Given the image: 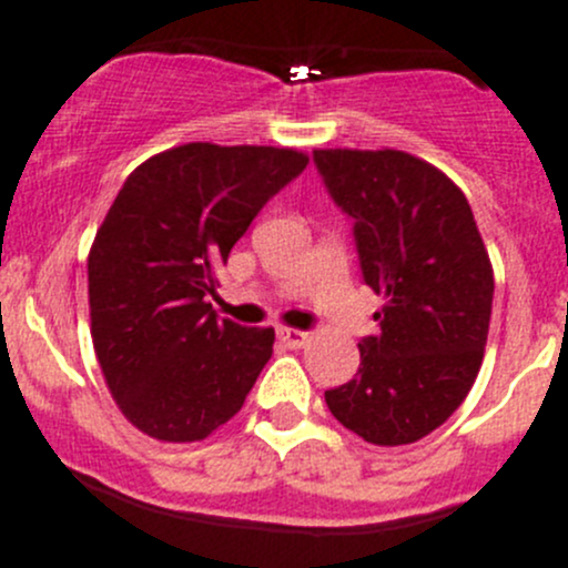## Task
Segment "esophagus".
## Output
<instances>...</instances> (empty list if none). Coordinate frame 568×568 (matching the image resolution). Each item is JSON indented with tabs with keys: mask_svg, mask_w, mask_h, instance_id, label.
I'll return each instance as SVG.
<instances>
[{
	"mask_svg": "<svg viewBox=\"0 0 568 568\" xmlns=\"http://www.w3.org/2000/svg\"><path fill=\"white\" fill-rule=\"evenodd\" d=\"M277 337H280V343L288 348H302L307 343V332L294 329V326H277Z\"/></svg>",
	"mask_w": 568,
	"mask_h": 568,
	"instance_id": "34e87169",
	"label": "esophagus"
}]
</instances>
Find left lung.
<instances>
[{
	"mask_svg": "<svg viewBox=\"0 0 568 568\" xmlns=\"http://www.w3.org/2000/svg\"><path fill=\"white\" fill-rule=\"evenodd\" d=\"M332 203L352 220L365 285L385 296L359 368L324 393L337 423L374 445L443 426L473 387L495 277L462 189L404 151H313Z\"/></svg>",
	"mask_w": 568,
	"mask_h": 568,
	"instance_id": "obj_1",
	"label": "left lung"
}]
</instances>
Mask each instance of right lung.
Here are the masks:
<instances>
[{
	"instance_id": "add662e5",
	"label": "right lung",
	"mask_w": 568,
	"mask_h": 568,
	"mask_svg": "<svg viewBox=\"0 0 568 568\" xmlns=\"http://www.w3.org/2000/svg\"><path fill=\"white\" fill-rule=\"evenodd\" d=\"M307 156L288 148H173L125 178L88 257L90 321L120 412L148 437L194 443L231 420L272 357V326L220 318L222 263Z\"/></svg>"
}]
</instances>
